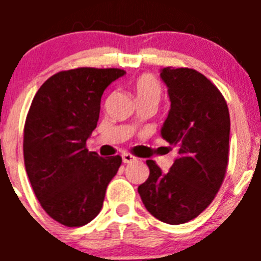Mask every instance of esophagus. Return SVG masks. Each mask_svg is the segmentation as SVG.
Returning <instances> with one entry per match:
<instances>
[{"label":"esophagus","instance_id":"obj_1","mask_svg":"<svg viewBox=\"0 0 261 261\" xmlns=\"http://www.w3.org/2000/svg\"><path fill=\"white\" fill-rule=\"evenodd\" d=\"M121 158H123V162L124 163H132V162H135L136 159V156H133L132 154H129V153H123L121 154Z\"/></svg>","mask_w":261,"mask_h":261}]
</instances>
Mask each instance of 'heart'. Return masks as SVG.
Segmentation results:
<instances>
[{"label":"heart","instance_id":"obj_1","mask_svg":"<svg viewBox=\"0 0 261 261\" xmlns=\"http://www.w3.org/2000/svg\"><path fill=\"white\" fill-rule=\"evenodd\" d=\"M133 89H135L136 96H137L138 100L150 98L159 99L161 93H162L158 80L153 74H149V73H145V74L137 77V80L135 81V85H133Z\"/></svg>","mask_w":261,"mask_h":261}]
</instances>
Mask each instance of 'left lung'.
<instances>
[{"mask_svg": "<svg viewBox=\"0 0 261 261\" xmlns=\"http://www.w3.org/2000/svg\"><path fill=\"white\" fill-rule=\"evenodd\" d=\"M171 108L161 135L177 158L162 172L149 159L150 174L138 187L145 208L156 220L180 225L208 208L220 191L229 163L230 115L221 91L195 69L163 68Z\"/></svg>", "mask_w": 261, "mask_h": 261, "instance_id": "left-lung-1", "label": "left lung"}]
</instances>
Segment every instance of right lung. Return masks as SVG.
I'll return each mask as SVG.
<instances>
[{
	"instance_id": "obj_1",
	"label": "right lung",
	"mask_w": 261,
	"mask_h": 261,
	"mask_svg": "<svg viewBox=\"0 0 261 261\" xmlns=\"http://www.w3.org/2000/svg\"><path fill=\"white\" fill-rule=\"evenodd\" d=\"M123 69L77 68L48 78L32 99L23 130L30 183L45 213L68 227L93 221L121 156H99L86 147L96 128L100 99Z\"/></svg>"
}]
</instances>
